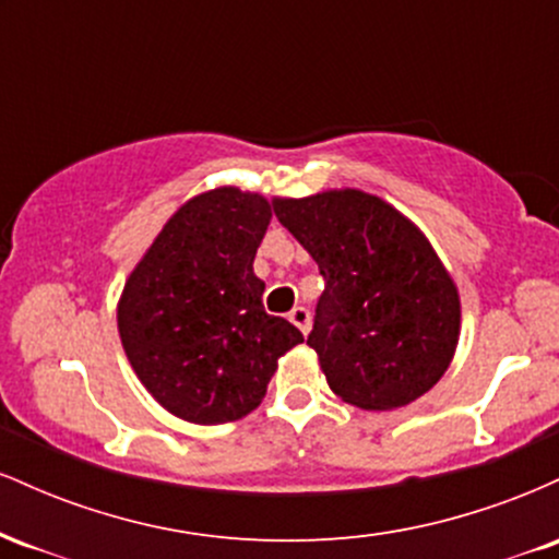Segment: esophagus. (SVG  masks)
I'll return each instance as SVG.
<instances>
[{
  "label": "esophagus",
  "mask_w": 559,
  "mask_h": 559,
  "mask_svg": "<svg viewBox=\"0 0 559 559\" xmlns=\"http://www.w3.org/2000/svg\"><path fill=\"white\" fill-rule=\"evenodd\" d=\"M288 320H292L294 325H297V329L305 333H310V323H312V318H310V310H307V307H294L292 312H288Z\"/></svg>",
  "instance_id": "1"
}]
</instances>
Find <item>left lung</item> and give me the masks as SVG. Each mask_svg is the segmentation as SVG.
I'll return each mask as SVG.
<instances>
[{
  "instance_id": "obj_1",
  "label": "left lung",
  "mask_w": 559,
  "mask_h": 559,
  "mask_svg": "<svg viewBox=\"0 0 559 559\" xmlns=\"http://www.w3.org/2000/svg\"><path fill=\"white\" fill-rule=\"evenodd\" d=\"M273 210L325 281L307 344L333 394L394 409L436 386L457 346L460 297L426 236L357 189L275 199Z\"/></svg>"
}]
</instances>
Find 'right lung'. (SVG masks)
I'll return each instance as SVG.
<instances>
[{
    "label": "right lung",
    "mask_w": 559,
    "mask_h": 559,
    "mask_svg": "<svg viewBox=\"0 0 559 559\" xmlns=\"http://www.w3.org/2000/svg\"><path fill=\"white\" fill-rule=\"evenodd\" d=\"M273 207L234 186L204 191L159 230L126 281L118 331L155 400L199 426L239 420L265 396L301 331L262 307L252 262Z\"/></svg>",
    "instance_id": "obj_1"
}]
</instances>
